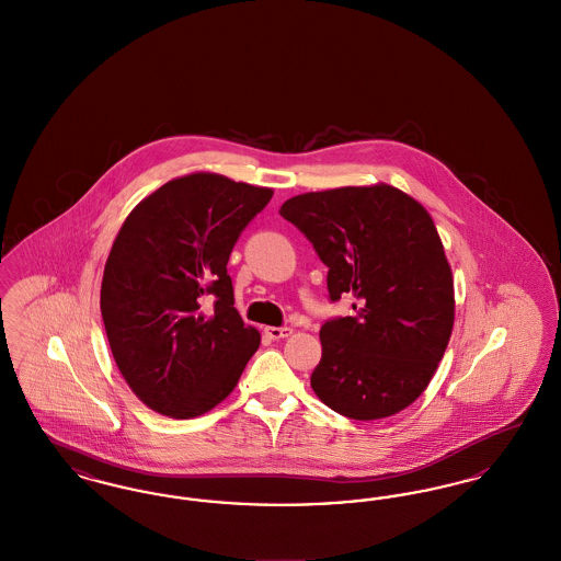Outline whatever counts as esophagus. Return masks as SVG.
<instances>
[{"mask_svg": "<svg viewBox=\"0 0 561 561\" xmlns=\"http://www.w3.org/2000/svg\"><path fill=\"white\" fill-rule=\"evenodd\" d=\"M265 334L273 341H279V339H288L293 334V328H275V325H268L265 328Z\"/></svg>", "mask_w": 561, "mask_h": 561, "instance_id": "34e87169", "label": "esophagus"}]
</instances>
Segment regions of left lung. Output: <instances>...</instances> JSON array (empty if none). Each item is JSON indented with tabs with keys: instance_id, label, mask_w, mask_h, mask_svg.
Wrapping results in <instances>:
<instances>
[{
	"instance_id": "1",
	"label": "left lung",
	"mask_w": 561,
	"mask_h": 561,
	"mask_svg": "<svg viewBox=\"0 0 561 561\" xmlns=\"http://www.w3.org/2000/svg\"><path fill=\"white\" fill-rule=\"evenodd\" d=\"M279 214L313 243L330 298H355L357 316L321 325L316 396L355 421L398 414L427 389L453 334V268L433 218L385 183L302 193Z\"/></svg>"
}]
</instances>
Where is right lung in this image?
<instances>
[{
    "label": "right lung",
    "instance_id": "1",
    "mask_svg": "<svg viewBox=\"0 0 561 561\" xmlns=\"http://www.w3.org/2000/svg\"><path fill=\"white\" fill-rule=\"evenodd\" d=\"M271 197L273 188L195 172L147 195L113 241L101 286L108 347L134 396L163 416L210 412L261 345L233 307L227 263Z\"/></svg>",
    "mask_w": 561,
    "mask_h": 561
}]
</instances>
